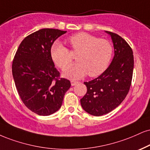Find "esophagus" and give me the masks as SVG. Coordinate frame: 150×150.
I'll return each mask as SVG.
<instances>
[{
  "mask_svg": "<svg viewBox=\"0 0 150 150\" xmlns=\"http://www.w3.org/2000/svg\"><path fill=\"white\" fill-rule=\"evenodd\" d=\"M78 82H77V81H73V80H72L71 81V85L72 86H75V85H76V84H78Z\"/></svg>",
  "mask_w": 150,
  "mask_h": 150,
  "instance_id": "34e87169",
  "label": "esophagus"
}]
</instances>
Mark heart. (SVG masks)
<instances>
[{
    "label": "heart",
    "mask_w": 150,
    "mask_h": 150,
    "mask_svg": "<svg viewBox=\"0 0 150 150\" xmlns=\"http://www.w3.org/2000/svg\"><path fill=\"white\" fill-rule=\"evenodd\" d=\"M68 42L73 52H78V62L68 66L73 61L69 50L59 41L52 44L50 54L54 64L62 70L64 75L72 80H78L89 74L90 77L101 75L108 68L113 54V47L108 40L98 38L91 34L80 32L70 36Z\"/></svg>",
    "instance_id": "heart-1"
}]
</instances>
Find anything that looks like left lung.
<instances>
[{
    "mask_svg": "<svg viewBox=\"0 0 150 150\" xmlns=\"http://www.w3.org/2000/svg\"><path fill=\"white\" fill-rule=\"evenodd\" d=\"M106 33L112 40L114 58L100 76L84 82L87 91L80 99L83 109L93 116L107 114L120 105L129 93L133 77L134 60L132 49L117 33Z\"/></svg>",
    "mask_w": 150,
    "mask_h": 150,
    "instance_id": "1",
    "label": "left lung"
}]
</instances>
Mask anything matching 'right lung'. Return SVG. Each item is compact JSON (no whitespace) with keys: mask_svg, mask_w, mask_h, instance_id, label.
I'll return each instance as SVG.
<instances>
[{"mask_svg":"<svg viewBox=\"0 0 150 150\" xmlns=\"http://www.w3.org/2000/svg\"><path fill=\"white\" fill-rule=\"evenodd\" d=\"M66 31L43 28L26 36L12 61V71L19 96L30 110L42 116L59 110L71 86L60 77L50 54L54 42Z\"/></svg>","mask_w":150,"mask_h":150,"instance_id":"right-lung-1","label":"right lung"}]
</instances>
